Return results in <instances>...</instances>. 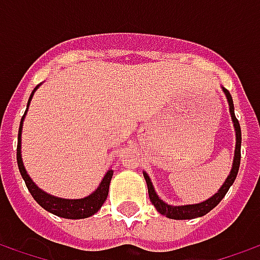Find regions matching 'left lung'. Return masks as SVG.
Segmentation results:
<instances>
[{"label":"left lung","mask_w":260,"mask_h":260,"mask_svg":"<svg viewBox=\"0 0 260 260\" xmlns=\"http://www.w3.org/2000/svg\"><path fill=\"white\" fill-rule=\"evenodd\" d=\"M224 91V94L227 97V102H229L230 107V114H231V119H233V124H234V131H235V152H234V160H233V167L230 171L229 177L225 178L224 184L218 191L213 196H210L209 199L199 203H193V205H181V206H174V205H169L164 201H161V198L154 191V186L152 184V180L149 178V175L146 174V171H143V177L146 180L147 184V191H149V198L152 202L154 207L157 209V212L160 214H163L166 217L174 218V220H191V218L202 217L207 213L213 210L214 207L217 206L218 203L221 202L225 193L229 192L230 186L234 184L237 174H238V170H240V161H241V126L238 119L235 118L234 114V103H233V97L230 94V91L227 89L221 87Z\"/></svg>","instance_id":"8db88e82"}]
</instances>
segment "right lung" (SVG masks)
<instances>
[{
	"label": "right lung",
	"instance_id": "right-lung-1",
	"mask_svg": "<svg viewBox=\"0 0 260 260\" xmlns=\"http://www.w3.org/2000/svg\"><path fill=\"white\" fill-rule=\"evenodd\" d=\"M42 85V83H40ZM40 85H37L35 87V90L31 91L29 102H27V108H26L25 114L22 117L19 125V134H18V149H16V160H18V167H19V173L22 175V178L25 181L27 189L31 193V196L35 198V201L47 212L53 213L55 216L62 218H72V220H78V218H86L93 216L94 213L100 210V207L103 206V203L106 202L108 195V188H110V182L113 178V170L110 169L106 173V175L103 177L102 182L99 184L96 188V191H93L90 195L80 198V199H64V198H57V196L50 195L47 192H44L40 189L39 186L33 182L27 171H26L25 166H23V160H22V128H23V121H25L26 114L30 106L31 97L35 94V91L40 87Z\"/></svg>",
	"mask_w": 260,
	"mask_h": 260
}]
</instances>
